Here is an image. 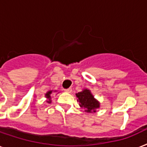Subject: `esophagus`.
<instances>
[{
  "label": "esophagus",
  "instance_id": "obj_1",
  "mask_svg": "<svg viewBox=\"0 0 147 147\" xmlns=\"http://www.w3.org/2000/svg\"><path fill=\"white\" fill-rule=\"evenodd\" d=\"M64 90H65V92L71 93V91H72V89H71V88H68V89H64Z\"/></svg>",
  "mask_w": 147,
  "mask_h": 147
}]
</instances>
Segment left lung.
I'll return each mask as SVG.
<instances>
[{"label":"left lung","mask_w":147,"mask_h":147,"mask_svg":"<svg viewBox=\"0 0 147 147\" xmlns=\"http://www.w3.org/2000/svg\"><path fill=\"white\" fill-rule=\"evenodd\" d=\"M76 95L78 97V101L80 102V107L85 109L87 113H95L96 109L100 108V102L94 98L90 90L84 89Z\"/></svg>","instance_id":"obj_1"}]
</instances>
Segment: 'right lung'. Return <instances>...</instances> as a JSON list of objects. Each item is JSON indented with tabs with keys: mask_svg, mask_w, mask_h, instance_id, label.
<instances>
[{
	"mask_svg": "<svg viewBox=\"0 0 147 147\" xmlns=\"http://www.w3.org/2000/svg\"><path fill=\"white\" fill-rule=\"evenodd\" d=\"M53 92V90H50L48 92H47V94H45V97L47 98V102H48V103H51V94H52Z\"/></svg>",
	"mask_w": 147,
	"mask_h": 147,
	"instance_id": "add662e5",
	"label": "right lung"
}]
</instances>
